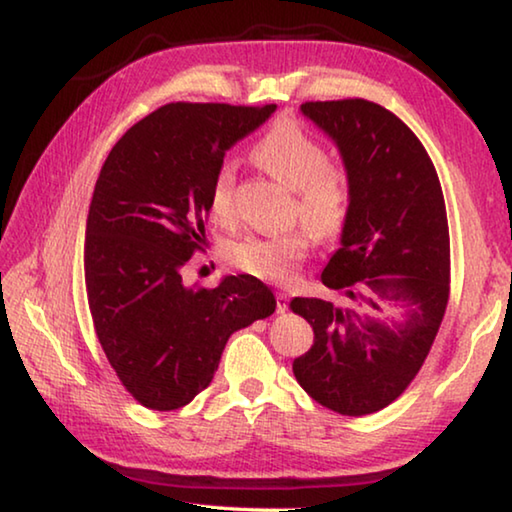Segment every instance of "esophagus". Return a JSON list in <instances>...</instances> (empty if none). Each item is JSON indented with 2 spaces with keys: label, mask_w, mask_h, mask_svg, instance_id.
I'll return each instance as SVG.
<instances>
[{
  "label": "esophagus",
  "mask_w": 512,
  "mask_h": 512,
  "mask_svg": "<svg viewBox=\"0 0 512 512\" xmlns=\"http://www.w3.org/2000/svg\"><path fill=\"white\" fill-rule=\"evenodd\" d=\"M275 298H277V314H284V311H287V307H289V293L287 291H277Z\"/></svg>",
  "instance_id": "1"
}]
</instances>
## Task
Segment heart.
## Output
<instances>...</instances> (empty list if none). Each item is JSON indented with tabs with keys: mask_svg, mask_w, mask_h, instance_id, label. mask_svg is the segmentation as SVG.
Segmentation results:
<instances>
[{
	"mask_svg": "<svg viewBox=\"0 0 512 512\" xmlns=\"http://www.w3.org/2000/svg\"><path fill=\"white\" fill-rule=\"evenodd\" d=\"M255 160L284 185L298 192V216L316 237H332L348 214V189L343 173L327 162V153L314 137L293 124H277L255 146ZM235 162L219 164L210 187V210L216 219L232 214ZM309 230L280 237L248 235L232 241L230 262L268 282H289L311 246Z\"/></svg>",
	"mask_w": 512,
	"mask_h": 512,
	"instance_id": "b5f03b06",
	"label": "heart"
}]
</instances>
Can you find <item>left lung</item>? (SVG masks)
<instances>
[{"label":"left lung","instance_id":"left-lung-1","mask_svg":"<svg viewBox=\"0 0 512 512\" xmlns=\"http://www.w3.org/2000/svg\"><path fill=\"white\" fill-rule=\"evenodd\" d=\"M300 112L334 142L348 176L341 248L320 280L341 300L293 298L314 327L293 361L298 384L341 415L395 402L443 323L449 298V228L436 167L391 110L366 99L309 101ZM393 306L397 315H388Z\"/></svg>","mask_w":512,"mask_h":512}]
</instances>
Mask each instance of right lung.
<instances>
[{
  "label": "right lung",
  "mask_w": 512,
  "mask_h": 512,
  "mask_svg": "<svg viewBox=\"0 0 512 512\" xmlns=\"http://www.w3.org/2000/svg\"><path fill=\"white\" fill-rule=\"evenodd\" d=\"M275 108L167 103L103 162L85 225V289L110 366L146 409L192 402L212 384L230 336L275 311L273 291L253 275H225L216 289L183 282L205 244L225 151Z\"/></svg>",
  "instance_id": "add662e5"
}]
</instances>
